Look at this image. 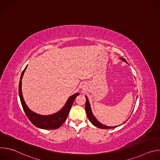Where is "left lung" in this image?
I'll use <instances>...</instances> for the list:
<instances>
[{"instance_id":"8db88e82","label":"left lung","mask_w":160,"mask_h":160,"mask_svg":"<svg viewBox=\"0 0 160 160\" xmlns=\"http://www.w3.org/2000/svg\"><path fill=\"white\" fill-rule=\"evenodd\" d=\"M121 60H122L123 61L127 62V61L123 58H120ZM85 111H86V113H87V117L88 118V120H90V122L92 123L94 125H95L96 127H98V128H102V129H108V128H116L117 127H108V126H106V125H104L102 124H101V123H99L97 120L96 118L94 117V116L93 115V114L92 112V111H91V108H90V104L88 101V99L87 98H86V102H85Z\"/></svg>"}]
</instances>
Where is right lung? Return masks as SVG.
Wrapping results in <instances>:
<instances>
[{
    "label": "right lung",
    "instance_id": "add662e5",
    "mask_svg": "<svg viewBox=\"0 0 160 160\" xmlns=\"http://www.w3.org/2000/svg\"><path fill=\"white\" fill-rule=\"evenodd\" d=\"M27 67V66L25 67V68L21 73V78L19 80V98H20L22 109H23L26 115L27 116L28 118L30 120V122L35 127H38L40 128L49 130V129H57L59 128L63 124V123L66 121V118L68 116V114L70 112V109L73 104L75 99L76 98L77 96L79 95V94L76 93L72 96H71L69 99H68L67 102L66 103L63 108H62V109L60 110L59 112L54 114V115L43 116V115H38V114L35 112H33L28 108V106L25 104L23 98H22V92H21V79L22 76H23L24 72L26 70Z\"/></svg>",
    "mask_w": 160,
    "mask_h": 160
}]
</instances>
